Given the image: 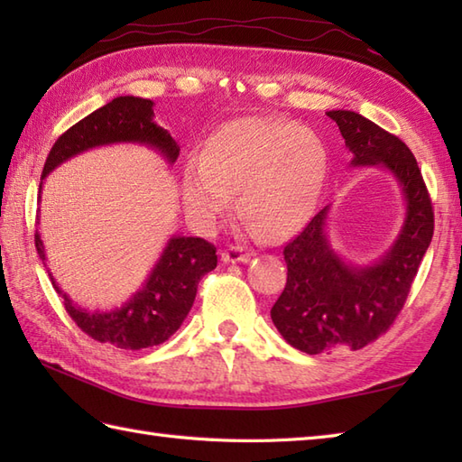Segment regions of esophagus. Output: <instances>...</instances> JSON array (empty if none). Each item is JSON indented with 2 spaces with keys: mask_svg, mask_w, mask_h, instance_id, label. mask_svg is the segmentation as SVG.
Masks as SVG:
<instances>
[{
  "mask_svg": "<svg viewBox=\"0 0 462 462\" xmlns=\"http://www.w3.org/2000/svg\"><path fill=\"white\" fill-rule=\"evenodd\" d=\"M252 258V254L246 252L240 246H230L228 250L222 252V262L226 263H234V262H248Z\"/></svg>",
  "mask_w": 462,
  "mask_h": 462,
  "instance_id": "1",
  "label": "esophagus"
}]
</instances>
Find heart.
I'll return each mask as SVG.
<instances>
[{
  "label": "heart",
  "mask_w": 462,
  "mask_h": 462,
  "mask_svg": "<svg viewBox=\"0 0 462 462\" xmlns=\"http://www.w3.org/2000/svg\"><path fill=\"white\" fill-rule=\"evenodd\" d=\"M329 172L326 144L291 121L242 116L218 126L182 174L190 218L212 228L238 190L240 210L270 238L301 228L316 212Z\"/></svg>",
  "instance_id": "1"
}]
</instances>
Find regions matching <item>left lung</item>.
<instances>
[{"label": "left lung", "instance_id": "8db88e82", "mask_svg": "<svg viewBox=\"0 0 462 462\" xmlns=\"http://www.w3.org/2000/svg\"><path fill=\"white\" fill-rule=\"evenodd\" d=\"M353 166H383L393 172L407 202L395 244L371 266H351L326 236L328 206L283 246L288 282L272 308V321L291 347L310 356L356 351L393 326L433 238L435 214L413 152L399 136L353 111H329Z\"/></svg>", "mask_w": 462, "mask_h": 462}]
</instances>
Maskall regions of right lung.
<instances>
[{
	"label": "right lung",
	"instance_id": "add662e5",
	"mask_svg": "<svg viewBox=\"0 0 462 462\" xmlns=\"http://www.w3.org/2000/svg\"><path fill=\"white\" fill-rule=\"evenodd\" d=\"M152 116L151 99L129 95L116 97L59 136L53 149L49 151L42 176L45 179L49 172L75 154L113 143L149 144L161 151L166 161L174 162L179 159V144L169 131L152 121ZM42 186L43 182L39 184V192ZM35 248L45 263V248L37 230ZM216 263L218 256L214 244L204 238L172 236L143 290L136 291L125 306L111 311H87L75 306L57 286L51 272H47L77 328L95 341L136 351L159 346L182 326L194 303L200 278L212 272Z\"/></svg>",
	"mask_w": 462,
	"mask_h": 462
}]
</instances>
